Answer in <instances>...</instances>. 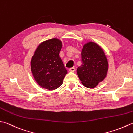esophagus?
<instances>
[{
    "label": "esophagus",
    "mask_w": 133,
    "mask_h": 133,
    "mask_svg": "<svg viewBox=\"0 0 133 133\" xmlns=\"http://www.w3.org/2000/svg\"><path fill=\"white\" fill-rule=\"evenodd\" d=\"M75 67H71V68H70L69 69V71L70 72H74V71H75Z\"/></svg>",
    "instance_id": "1"
}]
</instances>
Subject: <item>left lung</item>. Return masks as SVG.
<instances>
[{"label":"left lung","instance_id":"8db88e82","mask_svg":"<svg viewBox=\"0 0 133 133\" xmlns=\"http://www.w3.org/2000/svg\"><path fill=\"white\" fill-rule=\"evenodd\" d=\"M81 59V66L77 70L79 78L86 87L95 88L106 77L108 64L105 55L97 44L89 42L83 46Z\"/></svg>","mask_w":133,"mask_h":133}]
</instances>
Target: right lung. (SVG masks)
Here are the masks:
<instances>
[{
    "instance_id": "obj_1",
    "label": "right lung",
    "mask_w": 133,
    "mask_h": 133,
    "mask_svg": "<svg viewBox=\"0 0 133 133\" xmlns=\"http://www.w3.org/2000/svg\"><path fill=\"white\" fill-rule=\"evenodd\" d=\"M61 40L52 38L41 43L31 61V70L37 84L48 90H54L63 84L67 73L61 58Z\"/></svg>"
}]
</instances>
